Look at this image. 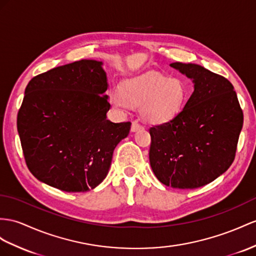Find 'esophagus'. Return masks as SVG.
Returning <instances> with one entry per match:
<instances>
[{
  "label": "esophagus",
  "mask_w": 256,
  "mask_h": 256,
  "mask_svg": "<svg viewBox=\"0 0 256 256\" xmlns=\"http://www.w3.org/2000/svg\"><path fill=\"white\" fill-rule=\"evenodd\" d=\"M140 128H142V126H140L138 122H137V121H134L132 123V126H130V130H132V132H136V130H138Z\"/></svg>",
  "instance_id": "1"
}]
</instances>
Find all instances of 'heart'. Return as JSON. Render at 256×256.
<instances>
[{"mask_svg":"<svg viewBox=\"0 0 256 256\" xmlns=\"http://www.w3.org/2000/svg\"><path fill=\"white\" fill-rule=\"evenodd\" d=\"M187 100L185 84L180 78L154 72L126 78L120 90L109 94V102L121 111L140 107L142 119L152 126L172 121L178 116Z\"/></svg>","mask_w":256,"mask_h":256,"instance_id":"obj_1","label":"heart"}]
</instances>
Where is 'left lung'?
Returning a JSON list of instances; mask_svg holds the SVG:
<instances>
[{"instance_id":"left-lung-1","label":"left lung","mask_w":256,"mask_h":256,"mask_svg":"<svg viewBox=\"0 0 256 256\" xmlns=\"http://www.w3.org/2000/svg\"><path fill=\"white\" fill-rule=\"evenodd\" d=\"M170 66L192 78L194 93L172 121L149 128V161L162 184L194 189L232 166L244 114L232 84L224 76L196 64Z\"/></svg>"}]
</instances>
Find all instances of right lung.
I'll list each match as a JSON object with an SVG mask.
<instances>
[{"mask_svg":"<svg viewBox=\"0 0 256 256\" xmlns=\"http://www.w3.org/2000/svg\"><path fill=\"white\" fill-rule=\"evenodd\" d=\"M102 62L56 67L28 83L17 116L26 163L34 178L67 192H83L106 178L114 150L130 122L107 120L110 109Z\"/></svg>","mask_w":256,"mask_h":256,"instance_id":"add662e5","label":"right lung"}]
</instances>
